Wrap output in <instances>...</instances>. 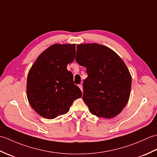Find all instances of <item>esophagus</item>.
<instances>
[{"mask_svg":"<svg viewBox=\"0 0 157 157\" xmlns=\"http://www.w3.org/2000/svg\"><path fill=\"white\" fill-rule=\"evenodd\" d=\"M78 87H79V88H80V90H81L82 92V91H83V87H82V84H79V85H78Z\"/></svg>","mask_w":157,"mask_h":157,"instance_id":"esophagus-1","label":"esophagus"}]
</instances>
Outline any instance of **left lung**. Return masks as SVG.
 Segmentation results:
<instances>
[{
	"label": "left lung",
	"instance_id": "left-lung-1",
	"mask_svg": "<svg viewBox=\"0 0 157 157\" xmlns=\"http://www.w3.org/2000/svg\"><path fill=\"white\" fill-rule=\"evenodd\" d=\"M75 61L86 67L83 100L92 114L111 119L129 101L132 78L124 62L111 49L93 44L77 45Z\"/></svg>",
	"mask_w": 157,
	"mask_h": 157
}]
</instances>
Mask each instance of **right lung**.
<instances>
[{"mask_svg":"<svg viewBox=\"0 0 157 157\" xmlns=\"http://www.w3.org/2000/svg\"><path fill=\"white\" fill-rule=\"evenodd\" d=\"M75 44H54L40 55L29 70L27 79L28 101L43 117L55 119L69 111L82 92L67 69L74 60Z\"/></svg>","mask_w":157,"mask_h":157,"instance_id":"1","label":"right lung"}]
</instances>
